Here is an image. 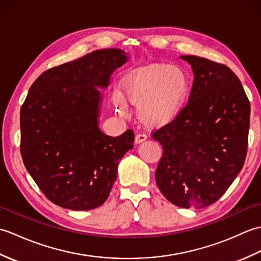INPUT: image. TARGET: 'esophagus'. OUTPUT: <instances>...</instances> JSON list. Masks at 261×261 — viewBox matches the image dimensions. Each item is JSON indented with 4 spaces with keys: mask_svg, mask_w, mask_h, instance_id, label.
<instances>
[{
    "mask_svg": "<svg viewBox=\"0 0 261 261\" xmlns=\"http://www.w3.org/2000/svg\"><path fill=\"white\" fill-rule=\"evenodd\" d=\"M146 139H147V136L143 135V134H137V135H136V138H135L136 143L143 142Z\"/></svg>",
    "mask_w": 261,
    "mask_h": 261,
    "instance_id": "34e87169",
    "label": "esophagus"
}]
</instances>
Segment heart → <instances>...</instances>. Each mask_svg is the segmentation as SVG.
Here are the masks:
<instances>
[{"instance_id":"1","label":"heart","mask_w":261,"mask_h":261,"mask_svg":"<svg viewBox=\"0 0 261 261\" xmlns=\"http://www.w3.org/2000/svg\"><path fill=\"white\" fill-rule=\"evenodd\" d=\"M191 87V77L185 69L170 64H151L127 74L122 81V93L114 92L112 101L115 109L126 115V99L137 108L143 125L160 127L178 116Z\"/></svg>"}]
</instances>
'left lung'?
Segmentation results:
<instances>
[{"instance_id": "left-lung-1", "label": "left lung", "mask_w": 261, "mask_h": 261, "mask_svg": "<svg viewBox=\"0 0 261 261\" xmlns=\"http://www.w3.org/2000/svg\"><path fill=\"white\" fill-rule=\"evenodd\" d=\"M192 66L188 102L169 124L151 134L164 152L157 186L179 207L215 203L245 164L250 125V102L228 66L197 56H181Z\"/></svg>"}]
</instances>
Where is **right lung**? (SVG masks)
Instances as JSON below:
<instances>
[{
  "label": "right lung",
  "instance_id": "right-lung-1",
  "mask_svg": "<svg viewBox=\"0 0 261 261\" xmlns=\"http://www.w3.org/2000/svg\"><path fill=\"white\" fill-rule=\"evenodd\" d=\"M126 62L121 49H102L49 68L31 85L20 111V150L40 191L64 208L102 205L118 164L134 148L135 134L105 136L97 126L101 95L112 71Z\"/></svg>",
  "mask_w": 261,
  "mask_h": 261
}]
</instances>
